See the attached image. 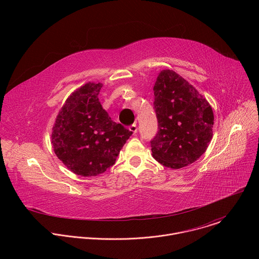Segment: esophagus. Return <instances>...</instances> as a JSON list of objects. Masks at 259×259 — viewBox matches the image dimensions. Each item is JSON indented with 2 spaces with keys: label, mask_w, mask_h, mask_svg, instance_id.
Masks as SVG:
<instances>
[{
  "label": "esophagus",
  "mask_w": 259,
  "mask_h": 259,
  "mask_svg": "<svg viewBox=\"0 0 259 259\" xmlns=\"http://www.w3.org/2000/svg\"><path fill=\"white\" fill-rule=\"evenodd\" d=\"M129 130L133 133V134H136L137 133V125L136 124H133L129 127Z\"/></svg>",
  "instance_id": "34e87169"
}]
</instances>
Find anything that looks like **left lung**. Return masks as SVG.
<instances>
[{"label":"left lung","instance_id":"1","mask_svg":"<svg viewBox=\"0 0 259 259\" xmlns=\"http://www.w3.org/2000/svg\"><path fill=\"white\" fill-rule=\"evenodd\" d=\"M154 95L158 132L151 140L153 157L172 169L194 163L212 139V107L193 85L171 69L159 73Z\"/></svg>","mask_w":259,"mask_h":259}]
</instances>
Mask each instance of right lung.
I'll list each match as a JSON object with an SVG mask.
<instances>
[{"mask_svg": "<svg viewBox=\"0 0 259 259\" xmlns=\"http://www.w3.org/2000/svg\"><path fill=\"white\" fill-rule=\"evenodd\" d=\"M101 87V83L89 82L71 93L52 129L57 158L81 176H96L112 167L132 135L102 108L98 99Z\"/></svg>", "mask_w": 259, "mask_h": 259, "instance_id": "obj_1", "label": "right lung"}]
</instances>
